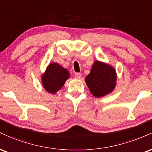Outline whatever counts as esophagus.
Segmentation results:
<instances>
[{
    "mask_svg": "<svg viewBox=\"0 0 152 152\" xmlns=\"http://www.w3.org/2000/svg\"><path fill=\"white\" fill-rule=\"evenodd\" d=\"M81 76L82 75L80 74V73H76V74H75V78H80L81 77Z\"/></svg>",
    "mask_w": 152,
    "mask_h": 152,
    "instance_id": "34e87169",
    "label": "esophagus"
}]
</instances>
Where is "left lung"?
<instances>
[{
  "instance_id": "8db88e82",
  "label": "left lung",
  "mask_w": 152,
  "mask_h": 152,
  "mask_svg": "<svg viewBox=\"0 0 152 152\" xmlns=\"http://www.w3.org/2000/svg\"><path fill=\"white\" fill-rule=\"evenodd\" d=\"M116 71L106 63L96 61L90 74L85 78L87 86L94 96L99 98L112 92L116 86Z\"/></svg>"
}]
</instances>
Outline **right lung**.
<instances>
[{
	"instance_id": "right-lung-1",
	"label": "right lung",
	"mask_w": 152,
	"mask_h": 152,
	"mask_svg": "<svg viewBox=\"0 0 152 152\" xmlns=\"http://www.w3.org/2000/svg\"><path fill=\"white\" fill-rule=\"evenodd\" d=\"M69 76L67 69L57 63H51L41 76V81L46 91L54 94L61 88Z\"/></svg>"
}]
</instances>
